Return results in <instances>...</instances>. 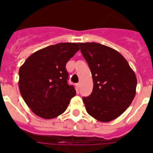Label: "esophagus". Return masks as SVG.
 <instances>
[{
  "label": "esophagus",
  "mask_w": 153,
  "mask_h": 153,
  "mask_svg": "<svg viewBox=\"0 0 153 153\" xmlns=\"http://www.w3.org/2000/svg\"><path fill=\"white\" fill-rule=\"evenodd\" d=\"M76 88H77V89L79 90V88H80V84L79 83L76 84Z\"/></svg>",
  "instance_id": "obj_1"
}]
</instances>
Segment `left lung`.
<instances>
[{
  "label": "left lung",
  "instance_id": "left-lung-1",
  "mask_svg": "<svg viewBox=\"0 0 153 153\" xmlns=\"http://www.w3.org/2000/svg\"><path fill=\"white\" fill-rule=\"evenodd\" d=\"M92 75L94 88L83 97L88 113L102 122L122 115L136 94L137 78L128 61L115 50L98 43H78Z\"/></svg>",
  "mask_w": 153,
  "mask_h": 153
}]
</instances>
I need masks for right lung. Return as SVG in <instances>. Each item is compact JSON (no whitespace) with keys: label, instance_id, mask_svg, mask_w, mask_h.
<instances>
[{"label":"right lung","instance_id":"right-lung-1","mask_svg":"<svg viewBox=\"0 0 153 153\" xmlns=\"http://www.w3.org/2000/svg\"><path fill=\"white\" fill-rule=\"evenodd\" d=\"M78 51L76 43H59L39 50L19 70V88L25 103L45 119L59 116L76 92L68 85L65 65Z\"/></svg>","mask_w":153,"mask_h":153}]
</instances>
